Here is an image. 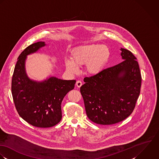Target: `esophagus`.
<instances>
[{
	"mask_svg": "<svg viewBox=\"0 0 159 159\" xmlns=\"http://www.w3.org/2000/svg\"><path fill=\"white\" fill-rule=\"evenodd\" d=\"M82 82L81 81H80V80H77V82H76V86L77 87H80L81 86H82Z\"/></svg>",
	"mask_w": 159,
	"mask_h": 159,
	"instance_id": "esophagus-1",
	"label": "esophagus"
}]
</instances>
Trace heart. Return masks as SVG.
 <instances>
[{
	"mask_svg": "<svg viewBox=\"0 0 159 159\" xmlns=\"http://www.w3.org/2000/svg\"><path fill=\"white\" fill-rule=\"evenodd\" d=\"M111 57L109 48L102 44H91L75 48L71 53V60H65L67 71L76 74L79 66L85 65L86 72L90 75L99 74L108 63Z\"/></svg>",
	"mask_w": 159,
	"mask_h": 159,
	"instance_id": "1",
	"label": "heart"
}]
</instances>
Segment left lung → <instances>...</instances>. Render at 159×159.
I'll return each mask as SVG.
<instances>
[{"mask_svg": "<svg viewBox=\"0 0 159 159\" xmlns=\"http://www.w3.org/2000/svg\"><path fill=\"white\" fill-rule=\"evenodd\" d=\"M123 61L85 77L80 87L86 114L100 125H112L127 118L133 111L140 93L141 75L136 58L120 48Z\"/></svg>", "mask_w": 159, "mask_h": 159, "instance_id": "left-lung-1", "label": "left lung"}]
</instances>
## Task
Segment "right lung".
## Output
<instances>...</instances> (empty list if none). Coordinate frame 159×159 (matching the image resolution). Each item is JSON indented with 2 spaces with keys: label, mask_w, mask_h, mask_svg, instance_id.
<instances>
[{
  "label": "right lung",
  "mask_w": 159,
  "mask_h": 159,
  "mask_svg": "<svg viewBox=\"0 0 159 159\" xmlns=\"http://www.w3.org/2000/svg\"><path fill=\"white\" fill-rule=\"evenodd\" d=\"M45 45L44 42H38L22 52L18 58L11 80V93L18 113L26 122L39 128L53 127L60 122L62 101L74 89L76 82L53 76L36 81L28 76L25 68L27 56Z\"/></svg>",
  "instance_id": "add662e5"
}]
</instances>
